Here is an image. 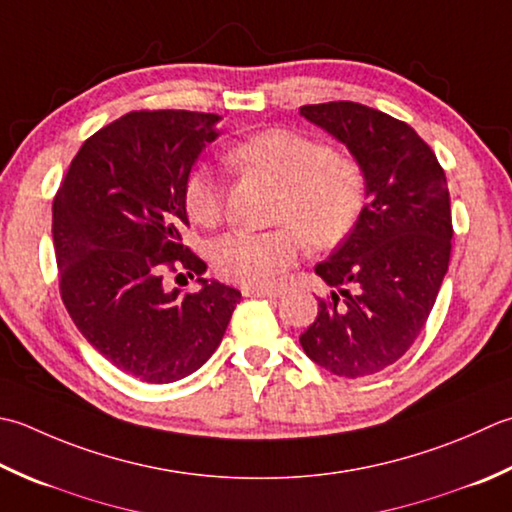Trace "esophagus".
<instances>
[{
	"mask_svg": "<svg viewBox=\"0 0 512 512\" xmlns=\"http://www.w3.org/2000/svg\"><path fill=\"white\" fill-rule=\"evenodd\" d=\"M244 297H282V290L277 288H253V286H244L242 288Z\"/></svg>",
	"mask_w": 512,
	"mask_h": 512,
	"instance_id": "esophagus-1",
	"label": "esophagus"
}]
</instances>
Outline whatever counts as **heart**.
I'll list each match as a JSON object with an SVG mask.
<instances>
[{
	"label": "heart",
	"instance_id": "1",
	"mask_svg": "<svg viewBox=\"0 0 512 512\" xmlns=\"http://www.w3.org/2000/svg\"><path fill=\"white\" fill-rule=\"evenodd\" d=\"M230 162L282 186L273 230H233L217 239L210 259L217 273L244 286H270L299 255L304 239L333 248L353 233L368 199V175L357 157L335 153L322 139L268 128L239 142ZM193 222L213 226L222 215V184L213 168L195 166L184 182Z\"/></svg>",
	"mask_w": 512,
	"mask_h": 512
}]
</instances>
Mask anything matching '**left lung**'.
<instances>
[{
    "mask_svg": "<svg viewBox=\"0 0 512 512\" xmlns=\"http://www.w3.org/2000/svg\"><path fill=\"white\" fill-rule=\"evenodd\" d=\"M357 157L368 204L315 273L335 290L299 337L333 375L357 379L388 368L413 346L450 262V195L444 168L406 122L357 102L299 108Z\"/></svg>",
    "mask_w": 512,
    "mask_h": 512,
    "instance_id": "8db88e82",
    "label": "left lung"
}]
</instances>
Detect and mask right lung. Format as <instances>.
I'll use <instances>...</instances> for the list:
<instances>
[{
  "instance_id": "right-lung-1",
  "label": "right lung",
  "mask_w": 512,
  "mask_h": 512,
  "mask_svg": "<svg viewBox=\"0 0 512 512\" xmlns=\"http://www.w3.org/2000/svg\"><path fill=\"white\" fill-rule=\"evenodd\" d=\"M219 115L133 110L79 148L53 202L59 293L79 333L124 373L148 384L184 379L222 342L242 293L204 279L182 244L184 182ZM186 269L197 294L165 288Z\"/></svg>"
}]
</instances>
